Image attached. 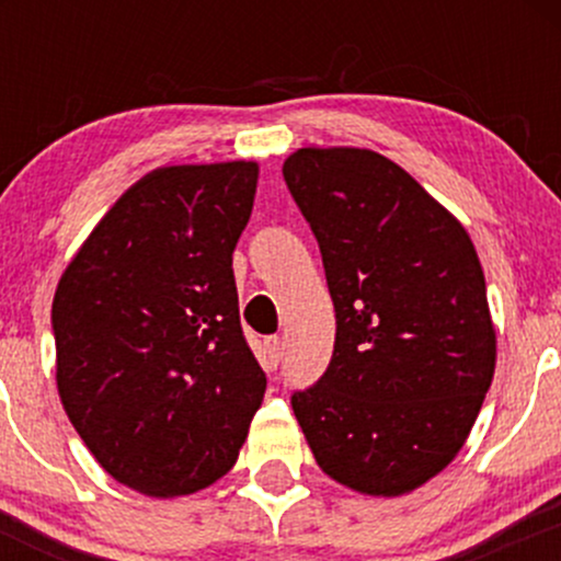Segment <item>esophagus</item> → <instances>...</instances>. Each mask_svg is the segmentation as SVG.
Returning a JSON list of instances; mask_svg holds the SVG:
<instances>
[{"mask_svg":"<svg viewBox=\"0 0 561 561\" xmlns=\"http://www.w3.org/2000/svg\"><path fill=\"white\" fill-rule=\"evenodd\" d=\"M263 351H266V358H268V366H276L279 364V358H282V340L276 337H266L263 340Z\"/></svg>","mask_w":561,"mask_h":561,"instance_id":"1","label":"esophagus"}]
</instances>
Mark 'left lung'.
Returning <instances> with one entry per match:
<instances>
[{"mask_svg": "<svg viewBox=\"0 0 561 561\" xmlns=\"http://www.w3.org/2000/svg\"><path fill=\"white\" fill-rule=\"evenodd\" d=\"M282 173L319 242L337 321L327 371L293 392L302 435L353 491H414L465 446L493 379L474 244L379 152L302 147Z\"/></svg>", "mask_w": 561, "mask_h": 561, "instance_id": "obj_1", "label": "left lung"}]
</instances>
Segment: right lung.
I'll return each instance as SVG.
<instances>
[{
    "instance_id": "add662e5",
    "label": "right lung",
    "mask_w": 561,
    "mask_h": 561,
    "mask_svg": "<svg viewBox=\"0 0 561 561\" xmlns=\"http://www.w3.org/2000/svg\"><path fill=\"white\" fill-rule=\"evenodd\" d=\"M255 184L250 160L147 173L57 285L62 409L100 467L139 493L186 495L227 474L263 401L231 272Z\"/></svg>"
}]
</instances>
